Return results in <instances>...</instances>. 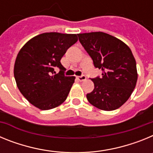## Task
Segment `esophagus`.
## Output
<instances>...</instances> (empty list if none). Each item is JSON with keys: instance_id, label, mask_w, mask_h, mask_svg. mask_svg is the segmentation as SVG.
Returning a JSON list of instances; mask_svg holds the SVG:
<instances>
[{"instance_id": "1", "label": "esophagus", "mask_w": 153, "mask_h": 153, "mask_svg": "<svg viewBox=\"0 0 153 153\" xmlns=\"http://www.w3.org/2000/svg\"><path fill=\"white\" fill-rule=\"evenodd\" d=\"M76 79H77L79 81H83L86 79V77L85 75H82V76H76Z\"/></svg>"}]
</instances>
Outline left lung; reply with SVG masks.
I'll list each match as a JSON object with an SVG mask.
<instances>
[{"label":"left lung","mask_w":153,"mask_h":153,"mask_svg":"<svg viewBox=\"0 0 153 153\" xmlns=\"http://www.w3.org/2000/svg\"><path fill=\"white\" fill-rule=\"evenodd\" d=\"M77 35L94 67L102 70V76L91 79L94 89L86 94V98L102 110L118 109L129 98L137 82L136 63L132 51L123 42L108 33Z\"/></svg>","instance_id":"8db88e82"}]
</instances>
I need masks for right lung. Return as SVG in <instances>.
<instances>
[{"instance_id":"add662e5","label":"right lung","mask_w":153,"mask_h":153,"mask_svg":"<svg viewBox=\"0 0 153 153\" xmlns=\"http://www.w3.org/2000/svg\"><path fill=\"white\" fill-rule=\"evenodd\" d=\"M77 40L76 34L44 33L30 40L19 51L14 78L19 90L33 106L47 110L66 100L75 77L64 75L66 69L60 60ZM57 68L60 71L56 74Z\"/></svg>"}]
</instances>
